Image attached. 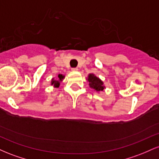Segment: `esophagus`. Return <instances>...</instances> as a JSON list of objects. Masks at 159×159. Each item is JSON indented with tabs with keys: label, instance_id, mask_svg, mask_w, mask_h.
<instances>
[{
	"label": "esophagus",
	"instance_id": "34e87169",
	"mask_svg": "<svg viewBox=\"0 0 159 159\" xmlns=\"http://www.w3.org/2000/svg\"><path fill=\"white\" fill-rule=\"evenodd\" d=\"M78 70V68H72V71H73V72H77Z\"/></svg>",
	"mask_w": 159,
	"mask_h": 159
}]
</instances>
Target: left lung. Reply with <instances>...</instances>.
<instances>
[{"label": "left lung", "instance_id": "left-lung-1", "mask_svg": "<svg viewBox=\"0 0 159 159\" xmlns=\"http://www.w3.org/2000/svg\"><path fill=\"white\" fill-rule=\"evenodd\" d=\"M87 81L89 82V86L90 88L93 89L97 92L99 91H103L105 87L104 86V84L101 79H99L98 77L93 74H90L87 78Z\"/></svg>", "mask_w": 159, "mask_h": 159}]
</instances>
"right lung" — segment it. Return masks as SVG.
<instances>
[{"mask_svg": "<svg viewBox=\"0 0 159 159\" xmlns=\"http://www.w3.org/2000/svg\"><path fill=\"white\" fill-rule=\"evenodd\" d=\"M64 78V75L59 74L58 75V80H54V78L52 80V85H54L55 87H59L60 83L62 81V80Z\"/></svg>", "mask_w": 159, "mask_h": 159, "instance_id": "add662e5", "label": "right lung"}]
</instances>
